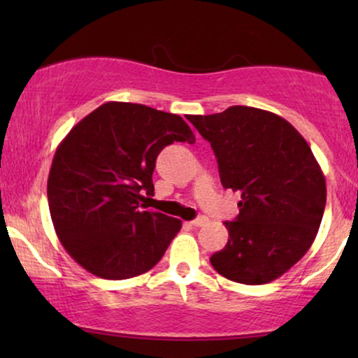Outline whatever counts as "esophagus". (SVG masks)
Masks as SVG:
<instances>
[{"instance_id": "34e87169", "label": "esophagus", "mask_w": 358, "mask_h": 358, "mask_svg": "<svg viewBox=\"0 0 358 358\" xmlns=\"http://www.w3.org/2000/svg\"><path fill=\"white\" fill-rule=\"evenodd\" d=\"M208 222L207 217H196L195 220H192L190 224L193 225V227H202V225H205Z\"/></svg>"}]
</instances>
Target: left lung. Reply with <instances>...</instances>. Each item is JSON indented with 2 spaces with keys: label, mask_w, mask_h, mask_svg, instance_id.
I'll return each mask as SVG.
<instances>
[{
  "label": "left lung",
  "mask_w": 358,
  "mask_h": 358,
  "mask_svg": "<svg viewBox=\"0 0 358 358\" xmlns=\"http://www.w3.org/2000/svg\"><path fill=\"white\" fill-rule=\"evenodd\" d=\"M210 143L224 188L241 192L239 215L213 269L242 285H266L313 244L327 203L324 175L306 139L269 110L232 106L188 116Z\"/></svg>",
  "instance_id": "left-lung-1"
}]
</instances>
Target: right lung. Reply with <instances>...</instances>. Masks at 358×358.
Wrapping results in <instances>:
<instances>
[{"instance_id":"1","label":"right lung","mask_w":358,"mask_h":358,"mask_svg":"<svg viewBox=\"0 0 358 358\" xmlns=\"http://www.w3.org/2000/svg\"><path fill=\"white\" fill-rule=\"evenodd\" d=\"M175 141L195 143L182 117L114 101L62 139L48 173V208L64 249L94 276L146 273L180 232L182 220L145 210L156 156Z\"/></svg>"}]
</instances>
